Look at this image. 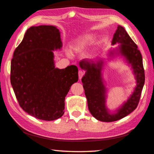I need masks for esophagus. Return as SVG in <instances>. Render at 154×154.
<instances>
[{"mask_svg":"<svg viewBox=\"0 0 154 154\" xmlns=\"http://www.w3.org/2000/svg\"><path fill=\"white\" fill-rule=\"evenodd\" d=\"M78 75H79V79H82V77L83 76V75H84V72L82 71H79V72H78Z\"/></svg>","mask_w":154,"mask_h":154,"instance_id":"esophagus-1","label":"esophagus"}]
</instances>
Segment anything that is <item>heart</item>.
<instances>
[{"label": "heart", "instance_id": "obj_1", "mask_svg": "<svg viewBox=\"0 0 154 154\" xmlns=\"http://www.w3.org/2000/svg\"><path fill=\"white\" fill-rule=\"evenodd\" d=\"M94 38V35L91 34V33L81 36L73 44H71V50L75 53L82 52L86 47H88L93 42Z\"/></svg>", "mask_w": 154, "mask_h": 154}]
</instances>
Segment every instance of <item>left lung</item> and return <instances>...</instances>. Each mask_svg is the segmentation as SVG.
<instances>
[{
  "label": "left lung",
  "instance_id": "obj_1",
  "mask_svg": "<svg viewBox=\"0 0 154 154\" xmlns=\"http://www.w3.org/2000/svg\"><path fill=\"white\" fill-rule=\"evenodd\" d=\"M116 44H119L117 48L109 50L107 60H112L117 57L122 58L132 70L136 85L128 99L113 112L106 106L108 89L103 76L105 60L99 59L95 62L83 59L79 63L80 68L85 71L82 82L89 110L94 118L102 122L118 121L132 112L138 105L145 83L141 54L136 44L121 26L117 27L112 40V45Z\"/></svg>",
  "mask_w": 154,
  "mask_h": 154
}]
</instances>
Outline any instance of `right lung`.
I'll return each mask as SVG.
<instances>
[{
  "label": "right lung",
  "mask_w": 154,
  "mask_h": 154,
  "mask_svg": "<svg viewBox=\"0 0 154 154\" xmlns=\"http://www.w3.org/2000/svg\"><path fill=\"white\" fill-rule=\"evenodd\" d=\"M60 32L54 26H32L13 53L11 83L22 109L43 121L59 119L65 100L78 81V68L55 67V50H61Z\"/></svg>",
  "instance_id": "obj_1"
}]
</instances>
